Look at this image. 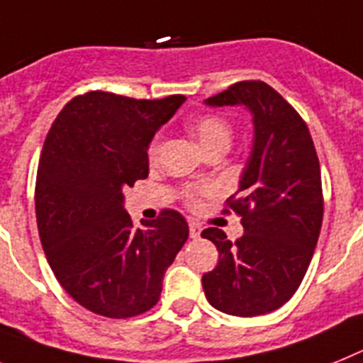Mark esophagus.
I'll use <instances>...</instances> for the list:
<instances>
[{
	"label": "esophagus",
	"mask_w": 363,
	"mask_h": 363,
	"mask_svg": "<svg viewBox=\"0 0 363 363\" xmlns=\"http://www.w3.org/2000/svg\"><path fill=\"white\" fill-rule=\"evenodd\" d=\"M201 234V227L197 223H194V221H190V238H199Z\"/></svg>",
	"instance_id": "1"
}]
</instances>
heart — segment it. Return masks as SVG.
I'll return each mask as SVG.
<instances>
[{
	"label": "heart",
	"mask_w": 363,
	"mask_h": 363,
	"mask_svg": "<svg viewBox=\"0 0 363 363\" xmlns=\"http://www.w3.org/2000/svg\"><path fill=\"white\" fill-rule=\"evenodd\" d=\"M191 130H194V135H196L197 142L201 144V147L205 149L206 153L212 151L216 147H227L233 142V125L228 123L225 118L216 114H205L197 118L191 125ZM160 149H162V138L157 136L153 140V144L149 147V157L157 158L158 153H160ZM201 191L206 190H196V188H190L186 190V199L190 203H196L197 196H199Z\"/></svg>",
	"instance_id": "obj_1"
}]
</instances>
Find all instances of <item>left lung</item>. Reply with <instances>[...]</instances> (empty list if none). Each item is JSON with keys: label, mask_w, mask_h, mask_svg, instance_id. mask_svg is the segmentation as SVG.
Wrapping results in <instances>:
<instances>
[{"label": "left lung", "mask_w": 363, "mask_h": 363, "mask_svg": "<svg viewBox=\"0 0 363 363\" xmlns=\"http://www.w3.org/2000/svg\"><path fill=\"white\" fill-rule=\"evenodd\" d=\"M205 103L249 108L255 136L228 197L245 233L233 243L219 228L203 230L219 252L203 290L219 312L255 318L288 303L308 269L323 223L321 167L306 123L269 84L240 81Z\"/></svg>", "instance_id": "8db88e82"}]
</instances>
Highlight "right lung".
<instances>
[{
	"label": "right lung",
	"mask_w": 363,
	"mask_h": 363,
	"mask_svg": "<svg viewBox=\"0 0 363 363\" xmlns=\"http://www.w3.org/2000/svg\"><path fill=\"white\" fill-rule=\"evenodd\" d=\"M184 101L88 92L64 105L45 136L35 188L38 234L60 286L90 312L125 319L153 308L188 240L177 210L136 228L123 208V188L149 175L155 133Z\"/></svg>",
	"instance_id": "1"
}]
</instances>
